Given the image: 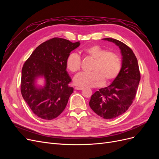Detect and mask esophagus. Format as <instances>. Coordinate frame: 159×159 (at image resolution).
Returning <instances> with one entry per match:
<instances>
[{"instance_id": "34e87169", "label": "esophagus", "mask_w": 159, "mask_h": 159, "mask_svg": "<svg viewBox=\"0 0 159 159\" xmlns=\"http://www.w3.org/2000/svg\"><path fill=\"white\" fill-rule=\"evenodd\" d=\"M84 88H81V87H75V89H76V90H81V89H83Z\"/></svg>"}]
</instances>
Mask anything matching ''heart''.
I'll use <instances>...</instances> for the list:
<instances>
[{"label": "heart", "mask_w": 159, "mask_h": 159, "mask_svg": "<svg viewBox=\"0 0 159 159\" xmlns=\"http://www.w3.org/2000/svg\"><path fill=\"white\" fill-rule=\"evenodd\" d=\"M84 54L93 61L89 73H80L74 80V84L80 87H97L109 84L117 78L121 68V61L119 56L99 45L88 46L83 50ZM81 60L79 55L71 53L66 59V66L72 73L81 68Z\"/></svg>", "instance_id": "heart-1"}]
</instances>
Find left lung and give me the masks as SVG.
<instances>
[{"label": "left lung", "mask_w": 159, "mask_h": 159, "mask_svg": "<svg viewBox=\"0 0 159 159\" xmlns=\"http://www.w3.org/2000/svg\"><path fill=\"white\" fill-rule=\"evenodd\" d=\"M103 40L119 46L123 56L119 74L109 86L91 95L89 106L101 117L112 119L123 114L135 98L141 74L138 61L133 50L122 42L113 38Z\"/></svg>", "instance_id": "obj_1"}]
</instances>
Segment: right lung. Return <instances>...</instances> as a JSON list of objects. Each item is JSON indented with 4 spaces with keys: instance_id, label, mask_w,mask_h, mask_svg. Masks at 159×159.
Returning <instances> with one entry per match:
<instances>
[{
    "instance_id": "add662e5",
    "label": "right lung",
    "mask_w": 159,
    "mask_h": 159,
    "mask_svg": "<svg viewBox=\"0 0 159 159\" xmlns=\"http://www.w3.org/2000/svg\"><path fill=\"white\" fill-rule=\"evenodd\" d=\"M60 38H53L38 46L24 64L20 90L32 111L43 119L52 120L63 112L74 89L66 71V59L80 46ZM44 76L43 88L35 85L38 76Z\"/></svg>"
}]
</instances>
